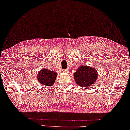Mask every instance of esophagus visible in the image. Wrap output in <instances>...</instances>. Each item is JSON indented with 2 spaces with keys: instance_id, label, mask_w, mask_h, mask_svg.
<instances>
[{
  "instance_id": "esophagus-1",
  "label": "esophagus",
  "mask_w": 130,
  "mask_h": 130,
  "mask_svg": "<svg viewBox=\"0 0 130 130\" xmlns=\"http://www.w3.org/2000/svg\"><path fill=\"white\" fill-rule=\"evenodd\" d=\"M62 71L63 72H68V69H63Z\"/></svg>"
}]
</instances>
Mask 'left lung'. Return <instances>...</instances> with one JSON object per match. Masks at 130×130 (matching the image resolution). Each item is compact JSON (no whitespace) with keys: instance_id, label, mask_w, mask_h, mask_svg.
Instances as JSON below:
<instances>
[{"instance_id":"obj_1","label":"left lung","mask_w":130,"mask_h":130,"mask_svg":"<svg viewBox=\"0 0 130 130\" xmlns=\"http://www.w3.org/2000/svg\"><path fill=\"white\" fill-rule=\"evenodd\" d=\"M98 77L96 69L89 66H81L74 73L76 83L82 87L88 88L94 84Z\"/></svg>"}]
</instances>
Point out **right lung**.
<instances>
[{"mask_svg": "<svg viewBox=\"0 0 130 130\" xmlns=\"http://www.w3.org/2000/svg\"><path fill=\"white\" fill-rule=\"evenodd\" d=\"M56 78V72L45 68L41 69V71L39 73L37 78L40 83L44 85L51 86L54 84Z\"/></svg>", "mask_w": 130, "mask_h": 130, "instance_id": "1", "label": "right lung"}]
</instances>
